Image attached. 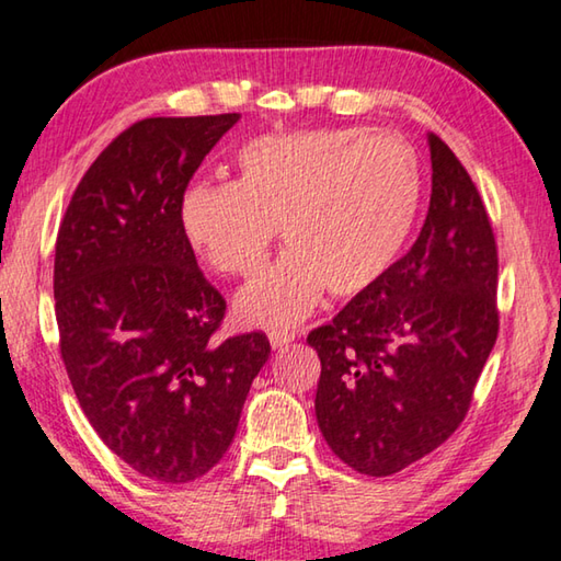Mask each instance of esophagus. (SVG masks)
Here are the masks:
<instances>
[{
    "mask_svg": "<svg viewBox=\"0 0 561 561\" xmlns=\"http://www.w3.org/2000/svg\"><path fill=\"white\" fill-rule=\"evenodd\" d=\"M268 341H271V345L275 347V351H278V347H286V345H290L293 341H296V333H288V330H271Z\"/></svg>",
    "mask_w": 561,
    "mask_h": 561,
    "instance_id": "1",
    "label": "esophagus"
}]
</instances>
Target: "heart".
Returning a JSON list of instances; mask_svg holds the SVG:
<instances>
[{"label": "heart", "instance_id": "heart-1", "mask_svg": "<svg viewBox=\"0 0 561 561\" xmlns=\"http://www.w3.org/2000/svg\"><path fill=\"white\" fill-rule=\"evenodd\" d=\"M233 183H194L181 231L210 268L253 278L283 228L278 263L236 298L245 325L290 328L325 290L353 298L398 261L415 226L417 156L394 134L357 128L268 134L238 151Z\"/></svg>", "mask_w": 561, "mask_h": 561}]
</instances>
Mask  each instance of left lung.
<instances>
[{
    "instance_id": "obj_1",
    "label": "left lung",
    "mask_w": 561,
    "mask_h": 561,
    "mask_svg": "<svg viewBox=\"0 0 561 561\" xmlns=\"http://www.w3.org/2000/svg\"><path fill=\"white\" fill-rule=\"evenodd\" d=\"M433 194L417 241L328 325L316 417L355 472L388 477L462 425L500 333L497 241L470 173L430 134Z\"/></svg>"
}]
</instances>
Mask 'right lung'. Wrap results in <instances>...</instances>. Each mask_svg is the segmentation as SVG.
I'll return each instance as SVG.
<instances>
[{"label": "right lung", "mask_w": 561, "mask_h": 561, "mask_svg": "<svg viewBox=\"0 0 561 561\" xmlns=\"http://www.w3.org/2000/svg\"><path fill=\"white\" fill-rule=\"evenodd\" d=\"M238 114L153 116L96 156L54 253L59 353L91 427L151 480L204 477L236 437L265 333L218 341L226 300L181 231V198Z\"/></svg>", "instance_id": "obj_1"}]
</instances>
